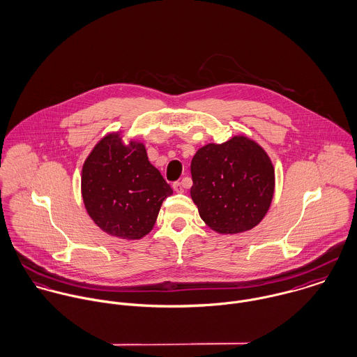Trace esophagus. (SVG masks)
<instances>
[{
  "label": "esophagus",
  "mask_w": 357,
  "mask_h": 357,
  "mask_svg": "<svg viewBox=\"0 0 357 357\" xmlns=\"http://www.w3.org/2000/svg\"><path fill=\"white\" fill-rule=\"evenodd\" d=\"M173 190H174L176 192H183V191H184L183 183H180V181H176V183H173Z\"/></svg>",
  "instance_id": "obj_1"
}]
</instances>
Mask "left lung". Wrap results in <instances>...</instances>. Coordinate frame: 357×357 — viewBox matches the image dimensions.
<instances>
[{"label": "left lung", "instance_id": "8db88e82", "mask_svg": "<svg viewBox=\"0 0 357 357\" xmlns=\"http://www.w3.org/2000/svg\"><path fill=\"white\" fill-rule=\"evenodd\" d=\"M191 198L218 234H239L265 217L275 191V169L264 149L246 136L206 144L191 162Z\"/></svg>", "mask_w": 357, "mask_h": 357}]
</instances>
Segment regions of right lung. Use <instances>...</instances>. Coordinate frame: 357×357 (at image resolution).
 <instances>
[{"instance_id":"add662e5","label":"right lung","mask_w":357,"mask_h":357,"mask_svg":"<svg viewBox=\"0 0 357 357\" xmlns=\"http://www.w3.org/2000/svg\"><path fill=\"white\" fill-rule=\"evenodd\" d=\"M85 208L105 234L136 241L153 228L162 202L173 194L149 160L143 143L109 133L88 155L81 176Z\"/></svg>"}]
</instances>
